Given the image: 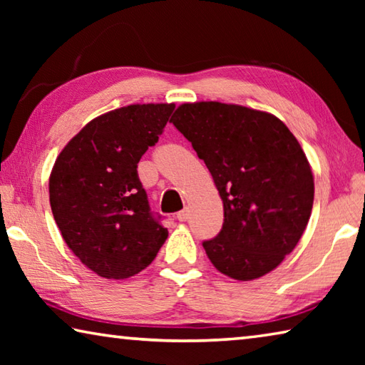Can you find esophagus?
<instances>
[{
    "mask_svg": "<svg viewBox=\"0 0 365 365\" xmlns=\"http://www.w3.org/2000/svg\"><path fill=\"white\" fill-rule=\"evenodd\" d=\"M188 217H190L188 209H182L180 212H177V219L180 220V222H187V220H188Z\"/></svg>",
    "mask_w": 365,
    "mask_h": 365,
    "instance_id": "obj_1",
    "label": "esophagus"
}]
</instances>
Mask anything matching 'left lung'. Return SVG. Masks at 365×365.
<instances>
[{
	"label": "left lung",
	"mask_w": 365,
	"mask_h": 365,
	"mask_svg": "<svg viewBox=\"0 0 365 365\" xmlns=\"http://www.w3.org/2000/svg\"><path fill=\"white\" fill-rule=\"evenodd\" d=\"M170 122L224 202L222 230L202 242L214 267L242 282L269 274L298 245L312 211V170L298 140L275 115L238 104L185 103Z\"/></svg>",
	"instance_id": "8db88e82"
}]
</instances>
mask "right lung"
Returning <instances> with one entry per match:
<instances>
[{"label": "right lung", "mask_w": 365, "mask_h": 365, "mask_svg": "<svg viewBox=\"0 0 365 365\" xmlns=\"http://www.w3.org/2000/svg\"><path fill=\"white\" fill-rule=\"evenodd\" d=\"M174 109L130 104L110 110L86 123L54 163V220L73 255L104 279H128L146 269L168 238L137 168Z\"/></svg>", "instance_id": "add662e5"}]
</instances>
